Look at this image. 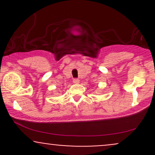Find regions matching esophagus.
Returning a JSON list of instances; mask_svg holds the SVG:
<instances>
[{
    "instance_id": "1",
    "label": "esophagus",
    "mask_w": 155,
    "mask_h": 155,
    "mask_svg": "<svg viewBox=\"0 0 155 155\" xmlns=\"http://www.w3.org/2000/svg\"><path fill=\"white\" fill-rule=\"evenodd\" d=\"M73 82H74V84H79V80L78 79H74V80H73Z\"/></svg>"
}]
</instances>
